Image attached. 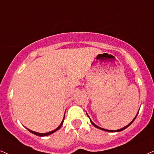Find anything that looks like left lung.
Returning a JSON list of instances; mask_svg holds the SVG:
<instances>
[{"mask_svg":"<svg viewBox=\"0 0 154 154\" xmlns=\"http://www.w3.org/2000/svg\"><path fill=\"white\" fill-rule=\"evenodd\" d=\"M138 113H139V112H138ZM138 113H137V115H136L135 117L134 118V119L132 120L131 122H130V123H129V124H128V125H126V126H124V127L122 128V129H118V130H108V129H103V128H101V127H100V126H97V125H96V124H95L94 123V122H93L92 121H91V120L90 119V118H89V116H88V114H87V116H88V117L89 118V120H90V122H91V124H92V125L94 126H95V127H96V128H97V129H101V130H103V131H108V132H119V131H123V130H124V129H126V128H127V127H129V126L130 125H131V124L132 123H133V122H134V121L135 120L136 117H137V116L138 115Z\"/></svg>","mask_w":154,"mask_h":154,"instance_id":"obj_1","label":"left lung"}]
</instances>
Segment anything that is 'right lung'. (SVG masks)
I'll return each instance as SVG.
<instances>
[{"label":"right lung","mask_w":154,"mask_h":154,"mask_svg":"<svg viewBox=\"0 0 154 154\" xmlns=\"http://www.w3.org/2000/svg\"><path fill=\"white\" fill-rule=\"evenodd\" d=\"M64 119H65V116H64V117H63V120L62 121L61 124H60V126H58L57 128H56L55 129L53 130V131H50V132H48V133H38V132H35V131H31V130L28 129H28V131H30V132H31V133H32V134H35V135H36V136H38V137H46V136L50 135V134H53V133H54V132H55V131H57V130H59V129H60V128H61V126H63V122H64Z\"/></svg>","instance_id":"add662e5"}]
</instances>
